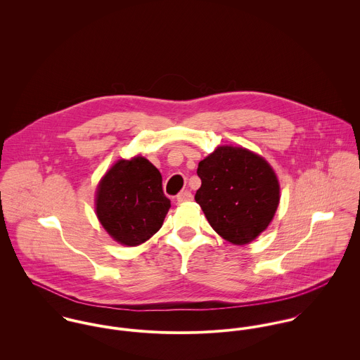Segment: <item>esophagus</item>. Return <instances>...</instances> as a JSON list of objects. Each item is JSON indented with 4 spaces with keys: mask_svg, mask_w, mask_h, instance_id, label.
Segmentation results:
<instances>
[{
    "mask_svg": "<svg viewBox=\"0 0 360 360\" xmlns=\"http://www.w3.org/2000/svg\"><path fill=\"white\" fill-rule=\"evenodd\" d=\"M193 200V194L190 191H181L179 195H177V201L179 202H188Z\"/></svg>",
    "mask_w": 360,
    "mask_h": 360,
    "instance_id": "esophagus-1",
    "label": "esophagus"
}]
</instances>
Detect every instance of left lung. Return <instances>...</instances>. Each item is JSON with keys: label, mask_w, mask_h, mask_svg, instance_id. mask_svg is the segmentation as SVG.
I'll return each mask as SVG.
<instances>
[{"label": "left lung", "mask_w": 360, "mask_h": 360, "mask_svg": "<svg viewBox=\"0 0 360 360\" xmlns=\"http://www.w3.org/2000/svg\"><path fill=\"white\" fill-rule=\"evenodd\" d=\"M201 187L195 194L212 229L224 240L244 245L271 221L280 186L271 166L243 147H217L198 163Z\"/></svg>", "instance_id": "obj_1"}]
</instances>
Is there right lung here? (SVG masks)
Wrapping results in <instances>:
<instances>
[{"label":"right lung","mask_w":360,"mask_h":360,"mask_svg":"<svg viewBox=\"0 0 360 360\" xmlns=\"http://www.w3.org/2000/svg\"><path fill=\"white\" fill-rule=\"evenodd\" d=\"M169 207L159 170L143 156L117 160L97 188L98 220L115 241L127 247L150 240L162 227Z\"/></svg>","instance_id":"1"}]
</instances>
